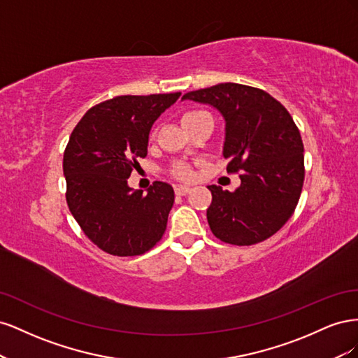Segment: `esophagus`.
I'll return each instance as SVG.
<instances>
[{
  "label": "esophagus",
  "mask_w": 358,
  "mask_h": 358,
  "mask_svg": "<svg viewBox=\"0 0 358 358\" xmlns=\"http://www.w3.org/2000/svg\"><path fill=\"white\" fill-rule=\"evenodd\" d=\"M175 192H176V196H187V194L191 192V188H189V187L179 185V187L175 188Z\"/></svg>",
  "instance_id": "1"
}]
</instances>
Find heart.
Returning a JSON list of instances; mask_svg holds the SVG:
<instances>
[{"instance_id":"b5f03b06","label":"heart","mask_w":358,"mask_h":358,"mask_svg":"<svg viewBox=\"0 0 358 358\" xmlns=\"http://www.w3.org/2000/svg\"><path fill=\"white\" fill-rule=\"evenodd\" d=\"M199 113H203V110H192V112H188L182 116V121H185V119L191 117V116H196ZM150 138H154V134H150ZM171 175L180 179V180H191L194 173H192V169L189 164H187V162L183 161H179V162H175V164L171 166Z\"/></svg>"}]
</instances>
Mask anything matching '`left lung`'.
<instances>
[{
    "label": "left lung",
    "mask_w": 358,
    "mask_h": 358,
    "mask_svg": "<svg viewBox=\"0 0 358 358\" xmlns=\"http://www.w3.org/2000/svg\"><path fill=\"white\" fill-rule=\"evenodd\" d=\"M182 100L209 104L222 115L227 171L241 173L233 192L208 187L212 233L237 246L268 239L294 213L305 180L303 142L291 115L266 91L241 83L191 91Z\"/></svg>",
    "instance_id": "obj_1"
}]
</instances>
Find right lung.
Returning <instances> with one entry per match:
<instances>
[{"label": "right lung", "instance_id": "right-lung-1", "mask_svg": "<svg viewBox=\"0 0 358 358\" xmlns=\"http://www.w3.org/2000/svg\"><path fill=\"white\" fill-rule=\"evenodd\" d=\"M180 92L119 95L96 104L74 127L64 152L66 199L88 239L104 252L134 257L166 231L175 191L155 180L145 196L127 179L148 155L149 131Z\"/></svg>", "mask_w": 358, "mask_h": 358}]
</instances>
